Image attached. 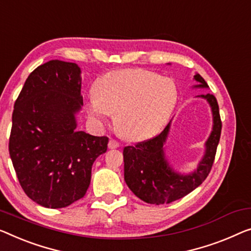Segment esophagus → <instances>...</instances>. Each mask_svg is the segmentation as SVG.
Returning <instances> with one entry per match:
<instances>
[{
  "label": "esophagus",
  "mask_w": 251,
  "mask_h": 251,
  "mask_svg": "<svg viewBox=\"0 0 251 251\" xmlns=\"http://www.w3.org/2000/svg\"><path fill=\"white\" fill-rule=\"evenodd\" d=\"M118 147H119V143L116 140H113V138H111L109 143H108V148L109 149H117Z\"/></svg>",
  "instance_id": "34e87169"
}]
</instances>
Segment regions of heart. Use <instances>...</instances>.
Wrapping results in <instances>:
<instances>
[{
    "label": "heart",
    "mask_w": 251,
    "mask_h": 251,
    "mask_svg": "<svg viewBox=\"0 0 251 251\" xmlns=\"http://www.w3.org/2000/svg\"><path fill=\"white\" fill-rule=\"evenodd\" d=\"M95 90L85 102L88 114L98 123L115 114L116 127L130 141L158 133L169 121L178 99L173 78L141 69L104 74Z\"/></svg>",
    "instance_id": "heart-1"
}]
</instances>
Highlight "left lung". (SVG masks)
<instances>
[{
    "mask_svg": "<svg viewBox=\"0 0 251 251\" xmlns=\"http://www.w3.org/2000/svg\"><path fill=\"white\" fill-rule=\"evenodd\" d=\"M194 78L200 82L195 88H208L200 74L194 75ZM198 97L206 99L212 108L213 129L205 143L203 159L194 173L188 175L177 174L169 166L164 156L163 145L169 134L170 123L159 135L124 148L123 155L125 181L128 188L145 203L169 204L180 200L197 188L206 179L212 169L221 136L222 122L215 97L211 93Z\"/></svg>",
    "mask_w": 251,
    "mask_h": 251,
    "instance_id": "1",
    "label": "left lung"
}]
</instances>
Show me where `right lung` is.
Instances as JSON below:
<instances>
[{
  "mask_svg": "<svg viewBox=\"0 0 251 251\" xmlns=\"http://www.w3.org/2000/svg\"><path fill=\"white\" fill-rule=\"evenodd\" d=\"M81 70L53 59L37 67L14 103L9 152L18 180L37 204L62 208L83 197L108 137L76 130Z\"/></svg>",
  "mask_w": 251,
  "mask_h": 251,
  "instance_id": "add662e5",
  "label": "right lung"
}]
</instances>
